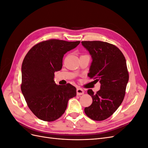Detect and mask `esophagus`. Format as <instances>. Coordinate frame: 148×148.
<instances>
[{
	"label": "esophagus",
	"mask_w": 148,
	"mask_h": 148,
	"mask_svg": "<svg viewBox=\"0 0 148 148\" xmlns=\"http://www.w3.org/2000/svg\"><path fill=\"white\" fill-rule=\"evenodd\" d=\"M84 91L83 89L81 88H78L77 89V94L78 96H80V95H83L84 94Z\"/></svg>",
	"instance_id": "1"
}]
</instances>
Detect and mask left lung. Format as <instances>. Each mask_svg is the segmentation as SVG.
<instances>
[{
    "mask_svg": "<svg viewBox=\"0 0 148 148\" xmlns=\"http://www.w3.org/2000/svg\"><path fill=\"white\" fill-rule=\"evenodd\" d=\"M82 44L92 58L88 77L101 84L96 94L92 89L88 91L92 103L85 107L84 112L94 120H104L115 112L123 100L129 79L126 60L113 44L97 41Z\"/></svg>",
    "mask_w": 148,
    "mask_h": 148,
    "instance_id": "8db88e82",
    "label": "left lung"
}]
</instances>
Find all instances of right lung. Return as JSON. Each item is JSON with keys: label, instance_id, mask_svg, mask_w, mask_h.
I'll return each mask as SVG.
<instances>
[{"label": "right lung", "instance_id": "right-lung-1", "mask_svg": "<svg viewBox=\"0 0 148 148\" xmlns=\"http://www.w3.org/2000/svg\"><path fill=\"white\" fill-rule=\"evenodd\" d=\"M80 41L51 39L37 44L26 55L21 66V89L29 109L44 121L60 117L70 99L77 95L70 84L58 85L54 73L62 69L65 53L75 49Z\"/></svg>", "mask_w": 148, "mask_h": 148}]
</instances>
